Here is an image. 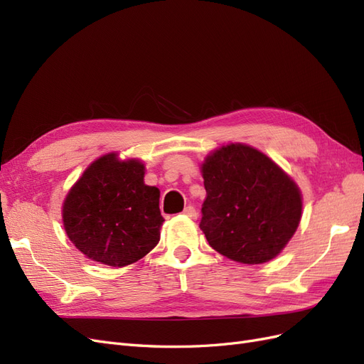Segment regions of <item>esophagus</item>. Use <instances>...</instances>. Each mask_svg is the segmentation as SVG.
<instances>
[{"label": "esophagus", "instance_id": "obj_1", "mask_svg": "<svg viewBox=\"0 0 364 364\" xmlns=\"http://www.w3.org/2000/svg\"><path fill=\"white\" fill-rule=\"evenodd\" d=\"M185 217H188V218H191V220H196L197 218V213H196V208L194 206H191V205H188L186 206L185 209H183V213H182Z\"/></svg>", "mask_w": 364, "mask_h": 364}]
</instances>
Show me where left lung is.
I'll return each mask as SVG.
<instances>
[{
    "instance_id": "obj_1",
    "label": "left lung",
    "mask_w": 364,
    "mask_h": 364,
    "mask_svg": "<svg viewBox=\"0 0 364 364\" xmlns=\"http://www.w3.org/2000/svg\"><path fill=\"white\" fill-rule=\"evenodd\" d=\"M202 176L206 199L199 226L209 246L243 264L277 257L302 217V196L290 176L246 144L213 151Z\"/></svg>"
}]
</instances>
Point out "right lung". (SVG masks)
I'll list each match as a JSON object with an SVG mask.
<instances>
[{"label":"right lung","mask_w":364,"mask_h":364,"mask_svg":"<svg viewBox=\"0 0 364 364\" xmlns=\"http://www.w3.org/2000/svg\"><path fill=\"white\" fill-rule=\"evenodd\" d=\"M144 164L109 153L94 161L63 202L68 238L97 262L124 267L158 245L159 190L144 183Z\"/></svg>","instance_id":"1"}]
</instances>
